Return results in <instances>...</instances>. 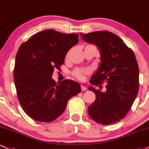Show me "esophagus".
<instances>
[{"label": "esophagus", "mask_w": 149, "mask_h": 149, "mask_svg": "<svg viewBox=\"0 0 149 149\" xmlns=\"http://www.w3.org/2000/svg\"><path fill=\"white\" fill-rule=\"evenodd\" d=\"M87 89V87L84 85H81V90L82 91H85Z\"/></svg>", "instance_id": "esophagus-1"}]
</instances>
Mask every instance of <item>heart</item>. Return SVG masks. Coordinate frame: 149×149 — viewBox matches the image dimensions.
I'll return each mask as SVG.
<instances>
[{
    "mask_svg": "<svg viewBox=\"0 0 149 149\" xmlns=\"http://www.w3.org/2000/svg\"><path fill=\"white\" fill-rule=\"evenodd\" d=\"M69 52H68V53L67 54V57L69 56ZM90 73V70L89 69H77L76 70H74V71L73 72V75L77 79L80 80H83L85 79V76L87 75H88L89 73Z\"/></svg>",
    "mask_w": 149,
    "mask_h": 149,
    "instance_id": "b5f03b06",
    "label": "heart"
}]
</instances>
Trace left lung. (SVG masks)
I'll list each match as a JSON object with an SVG mask.
<instances>
[{
    "label": "left lung",
    "mask_w": 149,
    "mask_h": 149,
    "mask_svg": "<svg viewBox=\"0 0 149 149\" xmlns=\"http://www.w3.org/2000/svg\"><path fill=\"white\" fill-rule=\"evenodd\" d=\"M82 39L94 44L101 51V64L89 82L94 86L105 83V92L89 87L96 94L88 114L102 125L119 122L131 108L139 91V67L133 51L112 33L96 31L80 33Z\"/></svg>",
    "instance_id": "obj_1"
}]
</instances>
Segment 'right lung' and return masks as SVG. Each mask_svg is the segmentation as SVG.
<instances>
[{
    "label": "right lung",
    "instance_id": "obj_1",
    "mask_svg": "<svg viewBox=\"0 0 149 149\" xmlns=\"http://www.w3.org/2000/svg\"><path fill=\"white\" fill-rule=\"evenodd\" d=\"M78 34L46 30L23 43L16 55L14 80L17 97L32 119L51 122L64 112L68 101L81 92L71 80L55 82L54 69H60L67 52L78 44Z\"/></svg>",
    "mask_w": 149,
    "mask_h": 149
}]
</instances>
